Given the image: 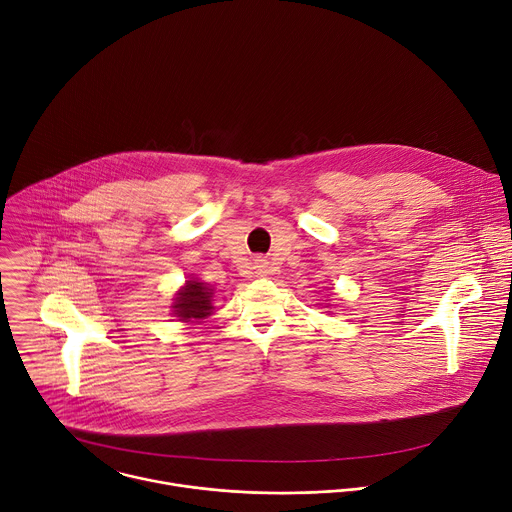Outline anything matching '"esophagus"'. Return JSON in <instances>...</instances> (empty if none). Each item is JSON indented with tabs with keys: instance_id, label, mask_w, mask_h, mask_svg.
<instances>
[{
	"instance_id": "1",
	"label": "esophagus",
	"mask_w": 512,
	"mask_h": 512,
	"mask_svg": "<svg viewBox=\"0 0 512 512\" xmlns=\"http://www.w3.org/2000/svg\"><path fill=\"white\" fill-rule=\"evenodd\" d=\"M256 268H258V274H268V262L266 260H258Z\"/></svg>"
}]
</instances>
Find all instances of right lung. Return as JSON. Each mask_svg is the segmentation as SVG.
<instances>
[{"mask_svg": "<svg viewBox=\"0 0 512 512\" xmlns=\"http://www.w3.org/2000/svg\"><path fill=\"white\" fill-rule=\"evenodd\" d=\"M173 301V315L185 323L207 319L213 313V289L207 282H199L195 278L185 282V287L179 289Z\"/></svg>", "mask_w": 512, "mask_h": 512, "instance_id": "right-lung-1", "label": "right lung"}]
</instances>
